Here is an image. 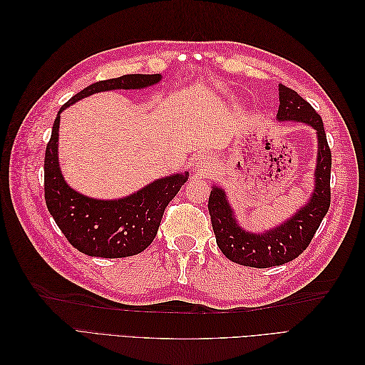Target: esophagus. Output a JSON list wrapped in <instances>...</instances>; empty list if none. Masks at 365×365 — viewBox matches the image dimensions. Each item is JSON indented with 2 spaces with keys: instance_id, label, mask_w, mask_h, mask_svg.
<instances>
[{
  "instance_id": "esophagus-1",
  "label": "esophagus",
  "mask_w": 365,
  "mask_h": 365,
  "mask_svg": "<svg viewBox=\"0 0 365 365\" xmlns=\"http://www.w3.org/2000/svg\"><path fill=\"white\" fill-rule=\"evenodd\" d=\"M213 163L210 158H200L195 163V172L196 173H205L208 170H212Z\"/></svg>"
}]
</instances>
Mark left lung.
<instances>
[{
  "instance_id": "obj_1",
  "label": "left lung",
  "mask_w": 365,
  "mask_h": 365,
  "mask_svg": "<svg viewBox=\"0 0 365 365\" xmlns=\"http://www.w3.org/2000/svg\"><path fill=\"white\" fill-rule=\"evenodd\" d=\"M279 121H302L317 130L318 153L315 185L309 201L283 224L264 233H251L242 228L235 217L225 192L213 185L208 197V212L216 244L231 262L251 268H271L297 259L311 244L330 207V153L323 120L315 109L291 88L279 85Z\"/></svg>"
}]
</instances>
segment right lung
I'll return each instance as SVG.
<instances>
[{
  "instance_id": "add662e5",
  "label": "right lung",
  "mask_w": 365,
  "mask_h": 365,
  "mask_svg": "<svg viewBox=\"0 0 365 365\" xmlns=\"http://www.w3.org/2000/svg\"><path fill=\"white\" fill-rule=\"evenodd\" d=\"M161 81V74H125L96 82L73 96L54 120L43 160L46 204L54 222L70 244L86 256L120 259L145 251L155 239L165 207L189 178V172L173 173L120 200H96L65 182L59 168L58 141L61 113L81 98L111 90H143Z\"/></svg>"
}]
</instances>
